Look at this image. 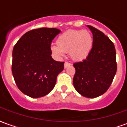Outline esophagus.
<instances>
[{"label":"esophagus","mask_w":127,"mask_h":127,"mask_svg":"<svg viewBox=\"0 0 127 127\" xmlns=\"http://www.w3.org/2000/svg\"><path fill=\"white\" fill-rule=\"evenodd\" d=\"M69 66H71V64L69 63H67V62H65V63H64V67L65 69H66V68H67V67Z\"/></svg>","instance_id":"1"}]
</instances>
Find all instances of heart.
<instances>
[{
    "mask_svg": "<svg viewBox=\"0 0 127 127\" xmlns=\"http://www.w3.org/2000/svg\"><path fill=\"white\" fill-rule=\"evenodd\" d=\"M56 45L51 47L54 55L61 58L69 52L75 61H82L88 58L93 47V37L90 32L82 30H69L62 33L56 39Z\"/></svg>",
    "mask_w": 127,
    "mask_h": 127,
    "instance_id": "1",
    "label": "heart"
}]
</instances>
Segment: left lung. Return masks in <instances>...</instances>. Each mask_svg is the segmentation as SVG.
I'll list each match as a JSON object with an SVG mask.
<instances>
[{
  "mask_svg": "<svg viewBox=\"0 0 127 127\" xmlns=\"http://www.w3.org/2000/svg\"><path fill=\"white\" fill-rule=\"evenodd\" d=\"M87 27L93 33V47L86 59L73 64V83L81 95L95 98L107 91L116 73V50L105 34L93 26Z\"/></svg>",
  "mask_w": 127,
  "mask_h": 127,
  "instance_id": "obj_1",
  "label": "left lung"
}]
</instances>
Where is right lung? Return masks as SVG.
Here are the masks:
<instances>
[{"label":"right lung","instance_id":"obj_1","mask_svg":"<svg viewBox=\"0 0 127 127\" xmlns=\"http://www.w3.org/2000/svg\"><path fill=\"white\" fill-rule=\"evenodd\" d=\"M61 31L41 28L26 32L13 50L12 73L18 88L32 98L47 95L52 91L64 62L54 61L50 45Z\"/></svg>","mask_w":127,"mask_h":127}]
</instances>
